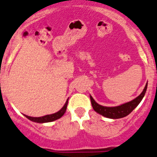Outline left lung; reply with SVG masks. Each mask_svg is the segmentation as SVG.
<instances>
[{
  "label": "left lung",
  "instance_id": "left-lung-1",
  "mask_svg": "<svg viewBox=\"0 0 157 157\" xmlns=\"http://www.w3.org/2000/svg\"><path fill=\"white\" fill-rule=\"evenodd\" d=\"M146 89H147V83L146 84V87L143 89V92L140 94V96H138L134 100L128 102V103L123 104L120 106L117 107H105L98 105L90 96V101H91L92 107L95 112H98L100 115L109 118H121L123 117L127 116L129 115L133 110L138 106L139 104L143 98L145 94H146Z\"/></svg>",
  "mask_w": 157,
  "mask_h": 157
}]
</instances>
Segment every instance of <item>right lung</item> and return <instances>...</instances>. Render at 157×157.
Instances as JSON below:
<instances>
[{
  "instance_id": "add662e5",
  "label": "right lung",
  "mask_w": 157,
  "mask_h": 157,
  "mask_svg": "<svg viewBox=\"0 0 157 157\" xmlns=\"http://www.w3.org/2000/svg\"><path fill=\"white\" fill-rule=\"evenodd\" d=\"M67 104H68V99H67V102H66V104L64 105V106L62 108V109L59 110V111L58 112H56V113L52 114V115H45V116L39 117V118L30 117V116H28V115H25V116L27 118H29V120H31V121H35V122H38V123L49 122V121H55V120L60 118L61 117L64 115V113L66 112V110H67Z\"/></svg>"
}]
</instances>
